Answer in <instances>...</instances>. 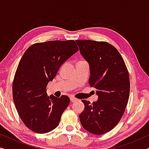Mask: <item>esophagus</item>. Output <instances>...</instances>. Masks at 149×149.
I'll return each instance as SVG.
<instances>
[{
  "label": "esophagus",
  "mask_w": 149,
  "mask_h": 149,
  "mask_svg": "<svg viewBox=\"0 0 149 149\" xmlns=\"http://www.w3.org/2000/svg\"><path fill=\"white\" fill-rule=\"evenodd\" d=\"M77 99H75V98L74 97H70V102H75L77 101Z\"/></svg>",
  "instance_id": "1"
}]
</instances>
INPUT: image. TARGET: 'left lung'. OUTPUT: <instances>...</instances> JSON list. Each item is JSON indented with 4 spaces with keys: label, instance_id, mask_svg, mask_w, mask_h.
Masks as SVG:
<instances>
[{
    "label": "left lung",
    "instance_id": "obj_1",
    "mask_svg": "<svg viewBox=\"0 0 149 149\" xmlns=\"http://www.w3.org/2000/svg\"><path fill=\"white\" fill-rule=\"evenodd\" d=\"M80 52L89 64L90 86L99 100L91 104L81 100L84 110L79 116L83 127L95 135L112 130L123 116L130 96L129 72L123 58L107 42L76 40Z\"/></svg>",
    "mask_w": 149,
    "mask_h": 149
}]
</instances>
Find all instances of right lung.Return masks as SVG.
<instances>
[{
	"label": "right lung",
	"mask_w": 149,
	"mask_h": 149,
	"mask_svg": "<svg viewBox=\"0 0 149 149\" xmlns=\"http://www.w3.org/2000/svg\"><path fill=\"white\" fill-rule=\"evenodd\" d=\"M79 50L74 40L37 42L30 46L19 62L12 85L16 110L33 132L46 133L59 124L70 98L47 94V86L65 60Z\"/></svg>",
	"instance_id": "right-lung-1"
}]
</instances>
